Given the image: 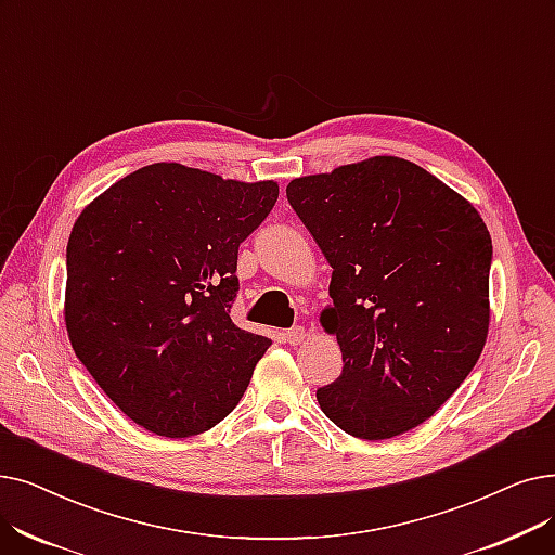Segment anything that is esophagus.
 Masks as SVG:
<instances>
[{"label":"esophagus","instance_id":"esophagus-1","mask_svg":"<svg viewBox=\"0 0 555 555\" xmlns=\"http://www.w3.org/2000/svg\"><path fill=\"white\" fill-rule=\"evenodd\" d=\"M304 337H306V331H304V326H293V328H287L285 333H283V340L287 343V345H301L304 343Z\"/></svg>","mask_w":555,"mask_h":555}]
</instances>
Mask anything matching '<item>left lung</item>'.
Returning <instances> with one entry per match:
<instances>
[{
    "label": "left lung",
    "mask_w": 555,
    "mask_h": 555,
    "mask_svg": "<svg viewBox=\"0 0 555 555\" xmlns=\"http://www.w3.org/2000/svg\"><path fill=\"white\" fill-rule=\"evenodd\" d=\"M285 195L333 268L322 326L343 374L324 415L360 440L426 422L461 388L490 324L492 237L478 210L420 165L374 156L291 181Z\"/></svg>",
    "instance_id": "1"
}]
</instances>
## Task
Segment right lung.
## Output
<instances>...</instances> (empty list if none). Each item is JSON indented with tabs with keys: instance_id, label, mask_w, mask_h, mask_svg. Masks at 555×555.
<instances>
[{
	"instance_id": "right-lung-1",
	"label": "right lung",
	"mask_w": 555,
	"mask_h": 555,
	"mask_svg": "<svg viewBox=\"0 0 555 555\" xmlns=\"http://www.w3.org/2000/svg\"><path fill=\"white\" fill-rule=\"evenodd\" d=\"M279 199L154 163L83 208L67 243L65 326L108 399L165 438L197 436L245 395L270 337L237 328V247Z\"/></svg>"
}]
</instances>
